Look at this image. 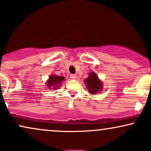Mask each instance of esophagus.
Segmentation results:
<instances>
[{"instance_id":"esophagus-1","label":"esophagus","mask_w":151,"mask_h":151,"mask_svg":"<svg viewBox=\"0 0 151 151\" xmlns=\"http://www.w3.org/2000/svg\"><path fill=\"white\" fill-rule=\"evenodd\" d=\"M70 76V78L73 80H76V78H77V76L75 75V74H71Z\"/></svg>"}]
</instances>
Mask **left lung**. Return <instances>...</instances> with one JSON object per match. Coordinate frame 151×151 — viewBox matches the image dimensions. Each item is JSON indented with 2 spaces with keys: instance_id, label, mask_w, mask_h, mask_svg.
<instances>
[{
  "instance_id": "left-lung-1",
  "label": "left lung",
  "mask_w": 151,
  "mask_h": 151,
  "mask_svg": "<svg viewBox=\"0 0 151 151\" xmlns=\"http://www.w3.org/2000/svg\"><path fill=\"white\" fill-rule=\"evenodd\" d=\"M84 82L90 94H96L99 91L102 90V83L94 73H90L89 77L85 79Z\"/></svg>"
}]
</instances>
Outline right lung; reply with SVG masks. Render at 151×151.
Returning a JSON list of instances; mask_svg holds the SVG:
<instances>
[{"mask_svg":"<svg viewBox=\"0 0 151 151\" xmlns=\"http://www.w3.org/2000/svg\"><path fill=\"white\" fill-rule=\"evenodd\" d=\"M65 78L63 76H57L55 75L50 76L49 80L47 81V87L51 89H58V87L61 85V83L64 81Z\"/></svg>","mask_w":151,"mask_h":151,"instance_id":"right-lung-1","label":"right lung"}]
</instances>
